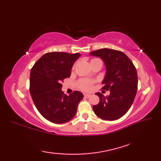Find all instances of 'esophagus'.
Here are the masks:
<instances>
[{
	"mask_svg": "<svg viewBox=\"0 0 161 161\" xmlns=\"http://www.w3.org/2000/svg\"><path fill=\"white\" fill-rule=\"evenodd\" d=\"M91 94H88V93H84V97H86V98H88V97H89L90 96H91Z\"/></svg>",
	"mask_w": 161,
	"mask_h": 161,
	"instance_id": "esophagus-1",
	"label": "esophagus"
}]
</instances>
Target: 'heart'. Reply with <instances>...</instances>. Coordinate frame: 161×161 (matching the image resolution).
<instances>
[{
	"mask_svg": "<svg viewBox=\"0 0 161 161\" xmlns=\"http://www.w3.org/2000/svg\"><path fill=\"white\" fill-rule=\"evenodd\" d=\"M95 61H101L100 59H93L91 61V64L95 62ZM79 87H80L81 89L84 91H89L91 90L92 87H93V81L87 80V79H82L80 81H79Z\"/></svg>",
	"mask_w": 161,
	"mask_h": 161,
	"instance_id": "obj_1",
	"label": "heart"
}]
</instances>
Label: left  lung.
<instances>
[{
	"mask_svg": "<svg viewBox=\"0 0 161 161\" xmlns=\"http://www.w3.org/2000/svg\"><path fill=\"white\" fill-rule=\"evenodd\" d=\"M99 57L106 66V75L102 89L110 91L108 96L100 93L98 104L93 107L97 116L105 120H115L129 111L138 89V75L134 65L121 51L102 48L89 53Z\"/></svg>",
	"mask_w": 161,
	"mask_h": 161,
	"instance_id": "8db88e82",
	"label": "left lung"
}]
</instances>
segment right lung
<instances>
[{
  "mask_svg": "<svg viewBox=\"0 0 161 161\" xmlns=\"http://www.w3.org/2000/svg\"><path fill=\"white\" fill-rule=\"evenodd\" d=\"M81 54L48 53L40 58L30 72V91L37 110L44 118L56 123L70 121L76 114L84 95L75 91L64 95L61 83L70 77L71 68Z\"/></svg>",
  "mask_w": 161,
  "mask_h": 161,
  "instance_id": "right-lung-1",
  "label": "right lung"
}]
</instances>
